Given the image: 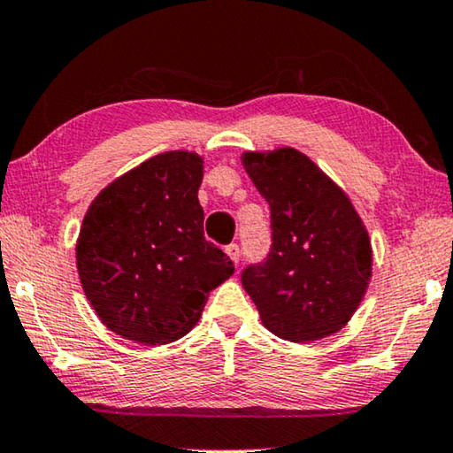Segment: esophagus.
Listing matches in <instances>:
<instances>
[{"label":"esophagus","mask_w":453,"mask_h":453,"mask_svg":"<svg viewBox=\"0 0 453 453\" xmlns=\"http://www.w3.org/2000/svg\"><path fill=\"white\" fill-rule=\"evenodd\" d=\"M226 254L229 256V260H232L234 265H238V262H240V246L238 244H229L226 248Z\"/></svg>","instance_id":"1"}]
</instances>
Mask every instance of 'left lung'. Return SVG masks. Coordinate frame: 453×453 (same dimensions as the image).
I'll return each instance as SVG.
<instances>
[{
    "label": "left lung",
    "instance_id": "obj_1",
    "mask_svg": "<svg viewBox=\"0 0 453 453\" xmlns=\"http://www.w3.org/2000/svg\"><path fill=\"white\" fill-rule=\"evenodd\" d=\"M242 165L270 205L268 258L242 273L262 323L295 343L337 334L372 276V246L352 201L295 148L246 152Z\"/></svg>",
    "mask_w": 453,
    "mask_h": 453
}]
</instances>
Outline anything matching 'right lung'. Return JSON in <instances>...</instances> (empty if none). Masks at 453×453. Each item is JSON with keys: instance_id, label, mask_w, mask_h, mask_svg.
Masks as SVG:
<instances>
[{"instance_id": "add662e5", "label": "right lung", "mask_w": 453, "mask_h": 453, "mask_svg": "<svg viewBox=\"0 0 453 453\" xmlns=\"http://www.w3.org/2000/svg\"><path fill=\"white\" fill-rule=\"evenodd\" d=\"M203 158L171 150L107 185L87 209L77 270L91 307L126 340L162 346L188 334L234 262L203 235Z\"/></svg>"}]
</instances>
